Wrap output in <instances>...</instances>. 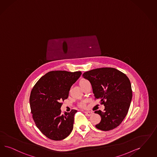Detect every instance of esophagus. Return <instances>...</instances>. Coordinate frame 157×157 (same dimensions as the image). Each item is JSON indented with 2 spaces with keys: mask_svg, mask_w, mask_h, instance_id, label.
Here are the masks:
<instances>
[{
  "mask_svg": "<svg viewBox=\"0 0 157 157\" xmlns=\"http://www.w3.org/2000/svg\"><path fill=\"white\" fill-rule=\"evenodd\" d=\"M85 113L86 114L87 116L90 117V116H91V115H92L93 114V112H92V111H85Z\"/></svg>",
  "mask_w": 157,
  "mask_h": 157,
  "instance_id": "1",
  "label": "esophagus"
}]
</instances>
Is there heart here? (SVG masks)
Masks as SVG:
<instances>
[{
    "label": "heart",
    "mask_w": 157,
    "mask_h": 157,
    "mask_svg": "<svg viewBox=\"0 0 157 157\" xmlns=\"http://www.w3.org/2000/svg\"><path fill=\"white\" fill-rule=\"evenodd\" d=\"M89 83V82L88 81L87 79H81V80L80 81L79 84H80L81 86L82 87L83 86H84L85 85H86L87 83ZM80 105H81V107H84L85 106V103H84V102H82V103H81Z\"/></svg>",
    "instance_id": "obj_1"
}]
</instances>
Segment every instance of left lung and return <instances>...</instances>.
I'll list each match as a JSON object with an SVG mask.
<instances>
[{"instance_id":"8db88e82","label":"left lung","mask_w":157,"mask_h":157,"mask_svg":"<svg viewBox=\"0 0 157 157\" xmlns=\"http://www.w3.org/2000/svg\"><path fill=\"white\" fill-rule=\"evenodd\" d=\"M83 76L90 82L94 98L101 99L100 104L105 106L104 111H94L101 118L96 128L103 131L114 129L123 121L129 108L132 98L129 79L111 67L89 71Z\"/></svg>"}]
</instances>
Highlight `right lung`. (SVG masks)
Here are the masks:
<instances>
[{
  "mask_svg": "<svg viewBox=\"0 0 157 157\" xmlns=\"http://www.w3.org/2000/svg\"><path fill=\"white\" fill-rule=\"evenodd\" d=\"M82 74L66 71H52L41 77L33 88L29 103L33 118L40 131L53 140H61L73 129L77 110L63 114L61 101L67 99L71 87Z\"/></svg>",
  "mask_w": 157,
  "mask_h": 157,
  "instance_id": "1",
  "label": "right lung"
}]
</instances>
